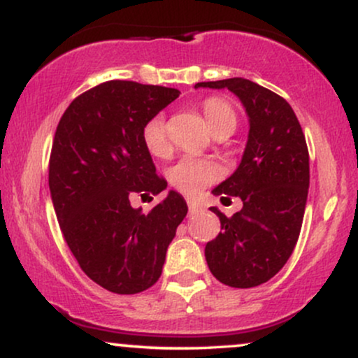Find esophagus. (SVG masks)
Listing matches in <instances>:
<instances>
[{
    "label": "esophagus",
    "mask_w": 358,
    "mask_h": 358,
    "mask_svg": "<svg viewBox=\"0 0 358 358\" xmlns=\"http://www.w3.org/2000/svg\"><path fill=\"white\" fill-rule=\"evenodd\" d=\"M188 210H190V213H199L202 210V205L199 202H193V200H188Z\"/></svg>",
    "instance_id": "obj_1"
}]
</instances>
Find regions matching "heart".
Segmentation results:
<instances>
[{
    "mask_svg": "<svg viewBox=\"0 0 358 358\" xmlns=\"http://www.w3.org/2000/svg\"><path fill=\"white\" fill-rule=\"evenodd\" d=\"M203 116L207 119L208 127L217 131L219 127L237 124L236 110L227 101L220 97H208L202 106ZM143 143L146 150L153 156H166L170 153V141H168V131L165 117L162 114L150 117L145 122L141 131ZM168 182L175 190H178L183 195H199L203 188L222 176V168L215 162L207 158H199V156H183L173 166L168 170Z\"/></svg>",
    "mask_w": 358,
    "mask_h": 358,
    "instance_id": "1",
    "label": "heart"
}]
</instances>
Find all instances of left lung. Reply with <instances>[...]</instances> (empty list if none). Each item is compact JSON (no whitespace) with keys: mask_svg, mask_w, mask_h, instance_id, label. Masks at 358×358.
Segmentation results:
<instances>
[{"mask_svg":"<svg viewBox=\"0 0 358 358\" xmlns=\"http://www.w3.org/2000/svg\"><path fill=\"white\" fill-rule=\"evenodd\" d=\"M229 89L249 117V136L237 170L212 190L239 196L242 208L225 217L217 207L220 234L205 245L210 273L224 285L254 287L269 281L293 254L310 188V156L291 106L256 82H199L195 89Z\"/></svg>","mask_w":358,"mask_h":358,"instance_id":"8db88e82","label":"left lung"}]
</instances>
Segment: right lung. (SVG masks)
<instances>
[{
    "label": "right lung",
    "mask_w": 358,
    "mask_h": 358,
    "mask_svg": "<svg viewBox=\"0 0 358 358\" xmlns=\"http://www.w3.org/2000/svg\"><path fill=\"white\" fill-rule=\"evenodd\" d=\"M180 92L162 85L109 80L80 94L53 138L48 187L62 234L94 282L136 294L162 276L166 249L188 207L175 190L145 213L129 199L166 188L141 131Z\"/></svg>",
    "instance_id": "obj_1"
}]
</instances>
